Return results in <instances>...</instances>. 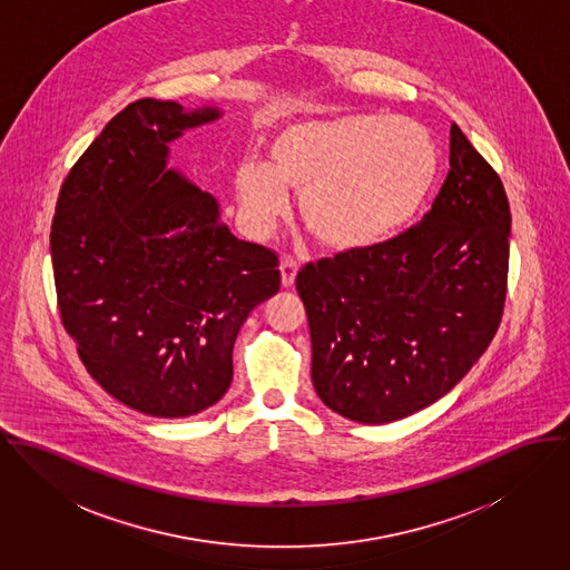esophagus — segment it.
Segmentation results:
<instances>
[{"label": "esophagus", "mask_w": 570, "mask_h": 570, "mask_svg": "<svg viewBox=\"0 0 570 570\" xmlns=\"http://www.w3.org/2000/svg\"><path fill=\"white\" fill-rule=\"evenodd\" d=\"M279 271H282V284L288 288L295 284V277H297V271H299V264L293 259V257H284L279 262Z\"/></svg>", "instance_id": "34e87169"}]
</instances>
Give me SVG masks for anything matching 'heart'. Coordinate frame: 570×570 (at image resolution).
<instances>
[{
  "mask_svg": "<svg viewBox=\"0 0 570 570\" xmlns=\"http://www.w3.org/2000/svg\"><path fill=\"white\" fill-rule=\"evenodd\" d=\"M440 153L429 128L409 118L347 114L277 128L268 164L247 159L236 170L240 207L268 229L299 191L304 225L336 252H356L397 234L438 179Z\"/></svg>",
  "mask_w": 570,
  "mask_h": 570,
  "instance_id": "b5f03b06",
  "label": "heart"
}]
</instances>
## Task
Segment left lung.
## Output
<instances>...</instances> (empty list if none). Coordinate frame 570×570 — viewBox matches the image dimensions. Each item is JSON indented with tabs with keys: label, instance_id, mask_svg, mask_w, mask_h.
I'll list each match as a JSON object with an SVG mask.
<instances>
[{
	"label": "left lung",
	"instance_id": "1",
	"mask_svg": "<svg viewBox=\"0 0 570 570\" xmlns=\"http://www.w3.org/2000/svg\"><path fill=\"white\" fill-rule=\"evenodd\" d=\"M509 227L501 177L452 125L448 177L417 225L297 275L323 404L389 424L463 379L503 316Z\"/></svg>",
	"mask_w": 570,
	"mask_h": 570
}]
</instances>
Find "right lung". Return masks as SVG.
<instances>
[{"instance_id": "add662e5", "label": "right lung", "mask_w": 570, "mask_h": 570, "mask_svg": "<svg viewBox=\"0 0 570 570\" xmlns=\"http://www.w3.org/2000/svg\"><path fill=\"white\" fill-rule=\"evenodd\" d=\"M216 107L130 102L65 179L50 249L59 311L91 379L153 417H188L234 379L249 313L279 291L277 255L238 240L218 200L168 168V144Z\"/></svg>"}]
</instances>
